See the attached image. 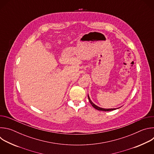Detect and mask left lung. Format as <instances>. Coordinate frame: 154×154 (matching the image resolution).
<instances>
[{
	"label": "left lung",
	"mask_w": 154,
	"mask_h": 154,
	"mask_svg": "<svg viewBox=\"0 0 154 154\" xmlns=\"http://www.w3.org/2000/svg\"><path fill=\"white\" fill-rule=\"evenodd\" d=\"M88 99H89V101H90V103L92 105V106L95 108V109H98V110H99V111H104V112H108V111H112V110H114V109H118V108H121V107H119V108H101V107H99V106H97L96 105H95L92 101H91V100L90 99V96H89V95L88 94Z\"/></svg>",
	"instance_id": "1"
}]
</instances>
